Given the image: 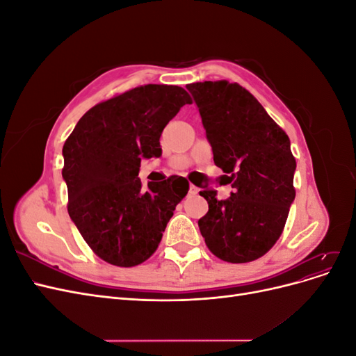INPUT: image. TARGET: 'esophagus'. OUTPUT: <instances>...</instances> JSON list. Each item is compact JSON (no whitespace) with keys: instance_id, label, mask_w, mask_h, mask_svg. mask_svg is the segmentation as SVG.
<instances>
[{"instance_id":"1","label":"esophagus","mask_w":356,"mask_h":356,"mask_svg":"<svg viewBox=\"0 0 356 356\" xmlns=\"http://www.w3.org/2000/svg\"><path fill=\"white\" fill-rule=\"evenodd\" d=\"M188 193H190V195H191V196H195V195H197V193H199V188H197L196 186H193V184H190V191H188Z\"/></svg>"}]
</instances>
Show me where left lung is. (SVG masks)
I'll return each mask as SVG.
<instances>
[{
    "label": "left lung",
    "instance_id": "left-lung-1",
    "mask_svg": "<svg viewBox=\"0 0 356 356\" xmlns=\"http://www.w3.org/2000/svg\"><path fill=\"white\" fill-rule=\"evenodd\" d=\"M199 106L213 163L230 175L233 193L218 200L203 190L209 209L199 229L209 251L227 263H250L281 238L296 197V159L289 138L238 83L187 84Z\"/></svg>",
    "mask_w": 356,
    "mask_h": 356
}]
</instances>
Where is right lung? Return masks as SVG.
<instances>
[{"mask_svg":"<svg viewBox=\"0 0 356 356\" xmlns=\"http://www.w3.org/2000/svg\"><path fill=\"white\" fill-rule=\"evenodd\" d=\"M179 86L145 84L96 104L63 144L68 213L101 260L134 267L152 257L188 181L168 178L143 190L141 159L161 154L160 135L182 105Z\"/></svg>","mask_w":356,"mask_h":356,"instance_id":"right-lung-1","label":"right lung"}]
</instances>
